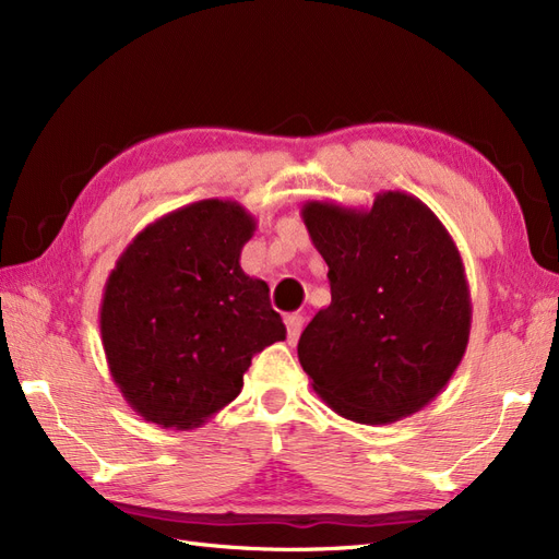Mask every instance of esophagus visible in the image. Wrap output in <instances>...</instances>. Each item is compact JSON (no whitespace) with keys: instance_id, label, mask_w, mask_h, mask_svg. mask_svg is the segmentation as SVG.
<instances>
[{"instance_id":"esophagus-1","label":"esophagus","mask_w":559,"mask_h":559,"mask_svg":"<svg viewBox=\"0 0 559 559\" xmlns=\"http://www.w3.org/2000/svg\"><path fill=\"white\" fill-rule=\"evenodd\" d=\"M284 324H286V335H289V343L296 345L298 335L302 331V317L300 314H286L284 317Z\"/></svg>"}]
</instances>
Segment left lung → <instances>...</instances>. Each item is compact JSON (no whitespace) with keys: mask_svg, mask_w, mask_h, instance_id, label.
<instances>
[{"mask_svg":"<svg viewBox=\"0 0 559 559\" xmlns=\"http://www.w3.org/2000/svg\"><path fill=\"white\" fill-rule=\"evenodd\" d=\"M329 265L331 302L298 341V361L333 413L392 425L425 408L462 364L471 294L452 235L425 202L382 191L373 205L300 210Z\"/></svg>","mask_w":559,"mask_h":559,"instance_id":"1","label":"left lung"}]
</instances>
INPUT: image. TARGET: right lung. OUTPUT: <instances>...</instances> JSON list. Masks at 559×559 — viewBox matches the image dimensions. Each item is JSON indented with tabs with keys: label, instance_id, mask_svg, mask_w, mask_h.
Wrapping results in <instances>:
<instances>
[{
	"label": "right lung",
	"instance_id": "1",
	"mask_svg": "<svg viewBox=\"0 0 559 559\" xmlns=\"http://www.w3.org/2000/svg\"><path fill=\"white\" fill-rule=\"evenodd\" d=\"M257 230L235 200H198L156 218L109 273L99 333L130 408L193 429L242 392L251 357L286 337L267 284L240 253Z\"/></svg>",
	"mask_w": 559,
	"mask_h": 559
}]
</instances>
